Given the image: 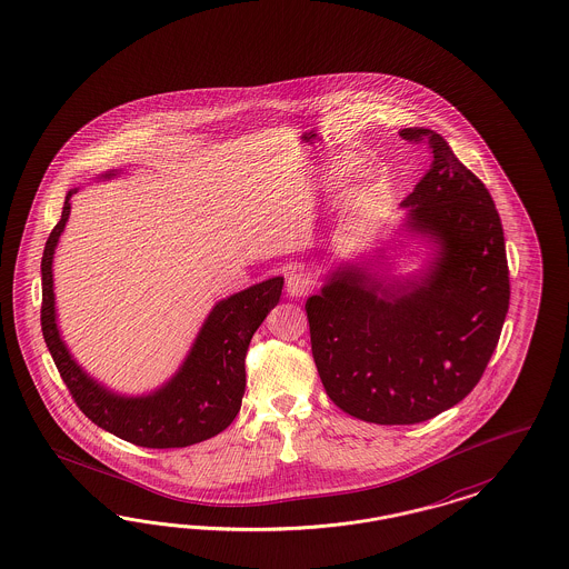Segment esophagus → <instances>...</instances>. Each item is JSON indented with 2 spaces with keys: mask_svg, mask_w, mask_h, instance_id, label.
<instances>
[{
  "mask_svg": "<svg viewBox=\"0 0 569 569\" xmlns=\"http://www.w3.org/2000/svg\"><path fill=\"white\" fill-rule=\"evenodd\" d=\"M313 279L305 273V271H300V269L288 271V277H286V290H288V295L296 296V298H305V296H309L313 292Z\"/></svg>",
  "mask_w": 569,
  "mask_h": 569,
  "instance_id": "1",
  "label": "esophagus"
}]
</instances>
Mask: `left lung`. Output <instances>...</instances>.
I'll return each instance as SVG.
<instances>
[{
	"mask_svg": "<svg viewBox=\"0 0 569 569\" xmlns=\"http://www.w3.org/2000/svg\"><path fill=\"white\" fill-rule=\"evenodd\" d=\"M431 170L401 201L406 229L435 246L427 271L391 283L359 264L333 271L305 305L323 389L373 425H416L462 401L488 368L509 311V264L486 184L427 128Z\"/></svg>",
	"mask_w": 569,
	"mask_h": 569,
	"instance_id": "obj_1",
	"label": "left lung"
}]
</instances>
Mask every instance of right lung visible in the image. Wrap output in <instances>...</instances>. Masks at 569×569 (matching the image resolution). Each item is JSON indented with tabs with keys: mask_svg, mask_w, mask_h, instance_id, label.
I'll list each match as a JSON object with an SVG mask.
<instances>
[{
	"mask_svg": "<svg viewBox=\"0 0 569 569\" xmlns=\"http://www.w3.org/2000/svg\"><path fill=\"white\" fill-rule=\"evenodd\" d=\"M118 177L116 170L100 178ZM41 256V332L60 378L79 410L100 429L140 448H187L224 431L241 408L246 391V353L264 317L279 302L283 277L256 283L216 302L178 372L157 391L123 397L90 378L60 338L54 309L52 258L69 220V199Z\"/></svg>",
	"mask_w": 569,
	"mask_h": 569,
	"instance_id": "add662e5",
	"label": "right lung"
}]
</instances>
